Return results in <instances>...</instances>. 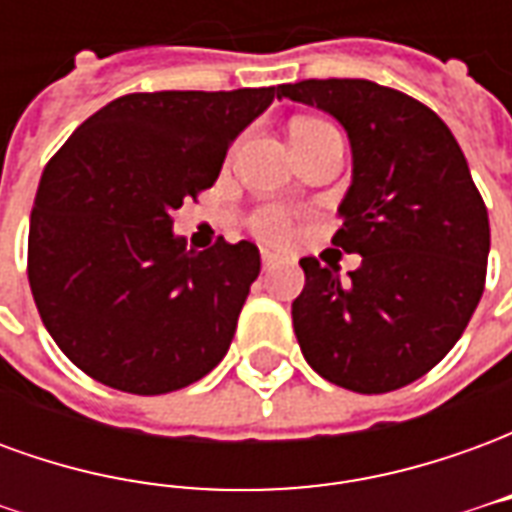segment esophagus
Returning <instances> with one entry per match:
<instances>
[{"label": "esophagus", "mask_w": 512, "mask_h": 512, "mask_svg": "<svg viewBox=\"0 0 512 512\" xmlns=\"http://www.w3.org/2000/svg\"><path fill=\"white\" fill-rule=\"evenodd\" d=\"M260 260H263V271H271V268L282 263V257L274 255V252H266V249H263V255H260Z\"/></svg>", "instance_id": "obj_1"}]
</instances>
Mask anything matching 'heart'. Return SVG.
I'll list each match as a JSON object with an SVG mask.
<instances>
[{
	"label": "heart",
	"instance_id": "heart-1",
	"mask_svg": "<svg viewBox=\"0 0 512 512\" xmlns=\"http://www.w3.org/2000/svg\"><path fill=\"white\" fill-rule=\"evenodd\" d=\"M312 126H321L318 120H299L296 126H293V131H301V128H312ZM263 230H266L268 235H282L285 230H288V216L282 211H266L263 213Z\"/></svg>",
	"mask_w": 512,
	"mask_h": 512
}]
</instances>
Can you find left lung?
Instances as JSON below:
<instances>
[{"mask_svg": "<svg viewBox=\"0 0 512 512\" xmlns=\"http://www.w3.org/2000/svg\"><path fill=\"white\" fill-rule=\"evenodd\" d=\"M279 95L345 128L351 186L332 244L362 255L348 279L299 260L301 354L351 392L400 389L439 365L477 310L491 249L483 197L452 131L417 98L367 79H307Z\"/></svg>", "mask_w": 512, "mask_h": 512, "instance_id": "obj_1", "label": "left lung"}]
</instances>
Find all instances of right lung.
<instances>
[{
    "label": "right lung",
    "instance_id": "1",
    "mask_svg": "<svg viewBox=\"0 0 512 512\" xmlns=\"http://www.w3.org/2000/svg\"><path fill=\"white\" fill-rule=\"evenodd\" d=\"M279 87L123 95L43 169L29 216V288L73 365L131 395L200 381L233 343L260 252L186 249L172 213L211 189Z\"/></svg>",
    "mask_w": 512,
    "mask_h": 512
}]
</instances>
